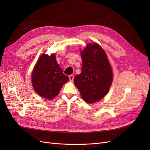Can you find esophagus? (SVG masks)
<instances>
[{"label": "esophagus", "instance_id": "34e87169", "mask_svg": "<svg viewBox=\"0 0 150 150\" xmlns=\"http://www.w3.org/2000/svg\"><path fill=\"white\" fill-rule=\"evenodd\" d=\"M69 80L71 81H73V79H74V76L73 75H69Z\"/></svg>", "mask_w": 150, "mask_h": 150}]
</instances>
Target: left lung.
Listing matches in <instances>:
<instances>
[{
	"instance_id": "left-lung-1",
	"label": "left lung",
	"mask_w": 150,
	"mask_h": 150,
	"mask_svg": "<svg viewBox=\"0 0 150 150\" xmlns=\"http://www.w3.org/2000/svg\"><path fill=\"white\" fill-rule=\"evenodd\" d=\"M82 69L74 81L81 97L88 103L100 100L108 93L112 72L106 54L96 43L89 44L81 51Z\"/></svg>"
}]
</instances>
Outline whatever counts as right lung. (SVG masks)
Returning a JSON list of instances; mask_svg holds the SVG:
<instances>
[{
    "label": "right lung",
    "mask_w": 150,
    "mask_h": 150,
    "mask_svg": "<svg viewBox=\"0 0 150 150\" xmlns=\"http://www.w3.org/2000/svg\"><path fill=\"white\" fill-rule=\"evenodd\" d=\"M69 81L59 66L55 54L49 56L42 54L34 67L32 82L35 91L40 96L48 99L55 98L62 86Z\"/></svg>",
    "instance_id": "right-lung-1"
}]
</instances>
